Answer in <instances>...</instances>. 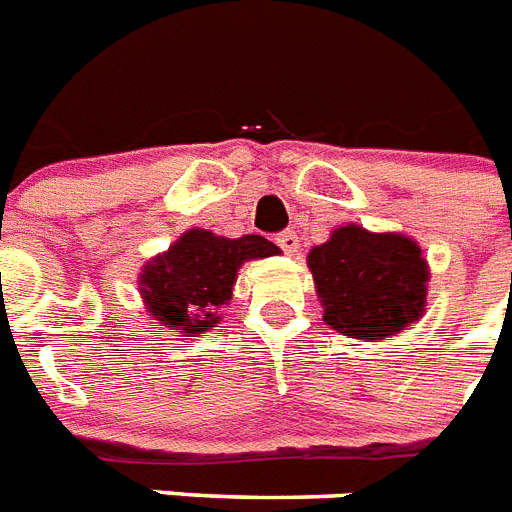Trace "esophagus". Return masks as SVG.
Wrapping results in <instances>:
<instances>
[{
  "mask_svg": "<svg viewBox=\"0 0 512 512\" xmlns=\"http://www.w3.org/2000/svg\"><path fill=\"white\" fill-rule=\"evenodd\" d=\"M277 245H280L282 251L288 253V256H296L298 248H301V240H298V235L293 230H285L277 235Z\"/></svg>",
  "mask_w": 512,
  "mask_h": 512,
  "instance_id": "esophagus-1",
  "label": "esophagus"
}]
</instances>
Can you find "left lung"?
Returning a JSON list of instances; mask_svg holds the SVG:
<instances>
[{
	"instance_id": "obj_1",
	"label": "left lung",
	"mask_w": 512,
	"mask_h": 512,
	"mask_svg": "<svg viewBox=\"0 0 512 512\" xmlns=\"http://www.w3.org/2000/svg\"><path fill=\"white\" fill-rule=\"evenodd\" d=\"M306 264L325 309L322 320L349 338L383 341L423 317L431 269L418 240L402 232L346 224L314 245Z\"/></svg>"
}]
</instances>
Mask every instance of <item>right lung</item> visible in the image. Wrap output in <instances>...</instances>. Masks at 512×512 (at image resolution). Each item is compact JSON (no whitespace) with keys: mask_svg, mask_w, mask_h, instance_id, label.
I'll use <instances>...</instances> for the list:
<instances>
[{"mask_svg":"<svg viewBox=\"0 0 512 512\" xmlns=\"http://www.w3.org/2000/svg\"><path fill=\"white\" fill-rule=\"evenodd\" d=\"M277 253L280 248L261 235L232 240L192 227L169 245V251L145 261L140 272L142 304L171 333L198 338L222 320L219 309L230 304L237 272L245 261Z\"/></svg>","mask_w":512,"mask_h":512,"instance_id":"right-lung-1","label":"right lung"}]
</instances>
